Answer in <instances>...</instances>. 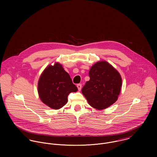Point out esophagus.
Returning <instances> with one entry per match:
<instances>
[{"mask_svg": "<svg viewBox=\"0 0 157 157\" xmlns=\"http://www.w3.org/2000/svg\"><path fill=\"white\" fill-rule=\"evenodd\" d=\"M77 88H78V90H81V88H82V85H81V84H78V85H77Z\"/></svg>", "mask_w": 157, "mask_h": 157, "instance_id": "esophagus-1", "label": "esophagus"}]
</instances>
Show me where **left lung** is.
Returning a JSON list of instances; mask_svg holds the SVG:
<instances>
[{"label": "left lung", "mask_w": 157, "mask_h": 157, "mask_svg": "<svg viewBox=\"0 0 157 157\" xmlns=\"http://www.w3.org/2000/svg\"><path fill=\"white\" fill-rule=\"evenodd\" d=\"M90 80L82 92L91 107L103 110L113 105L118 99L122 79L118 71L106 61H100L92 66Z\"/></svg>", "instance_id": "8db88e82"}]
</instances>
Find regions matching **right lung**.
<instances>
[{
	"mask_svg": "<svg viewBox=\"0 0 157 157\" xmlns=\"http://www.w3.org/2000/svg\"><path fill=\"white\" fill-rule=\"evenodd\" d=\"M77 90L70 75L58 62L46 67L38 81L37 91L40 99L55 110L64 106L67 103L68 95Z\"/></svg>",
	"mask_w": 157,
	"mask_h": 157,
	"instance_id": "right-lung-1",
	"label": "right lung"
}]
</instances>
